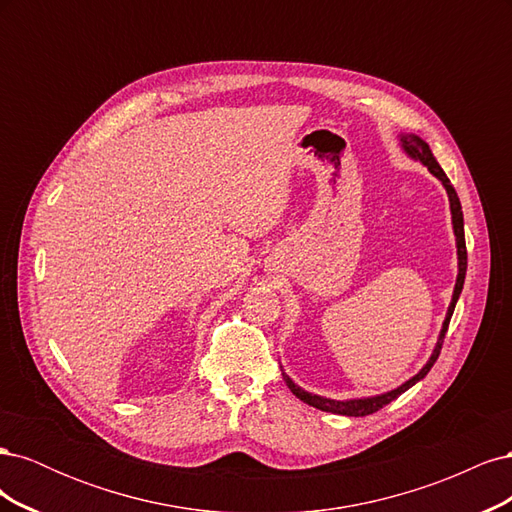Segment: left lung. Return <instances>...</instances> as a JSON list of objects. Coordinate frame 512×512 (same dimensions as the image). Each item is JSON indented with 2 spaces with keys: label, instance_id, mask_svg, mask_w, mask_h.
I'll return each instance as SVG.
<instances>
[{
  "label": "left lung",
  "instance_id": "8db88e82",
  "mask_svg": "<svg viewBox=\"0 0 512 512\" xmlns=\"http://www.w3.org/2000/svg\"><path fill=\"white\" fill-rule=\"evenodd\" d=\"M401 145H404V149L408 151V156L421 160L431 175H436L442 185L448 192V200H451V213H453V228H455V237H457V256H459V275H457V284H455V292H453V301H451V307H448V314H446V320L442 324V333L438 337V344H436V350H433L431 359L427 361V365L418 371V374L414 378H410L406 384L397 386L395 391L391 393H384V395H376V397H367V399H350V401H335V399H324V397H318V395H312L303 391L301 386L294 384L286 374H284V380L288 384V389L297 395L303 404L307 406H314L322 412H333V414H344V416H367V414H374L378 412L380 408H384L386 404H391L393 399H397L401 393H406L410 386H414L418 380H423L429 369L433 367V363L438 361L440 356V350H442V344H444V335L448 331V322H451V316L455 312V305H457V299L459 294L463 290V282H466V269H468V250H466V235H463V213H461V203H459V196L455 192V188L451 185V181H448L446 173L440 168V164L436 162V158H433V153L429 149V145L425 141H421V138L414 136V134H404L401 136Z\"/></svg>",
  "mask_w": 512,
  "mask_h": 512
}]
</instances>
